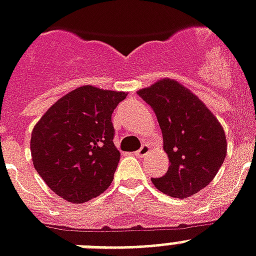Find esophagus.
<instances>
[{
	"label": "esophagus",
	"mask_w": 256,
	"mask_h": 256,
	"mask_svg": "<svg viewBox=\"0 0 256 256\" xmlns=\"http://www.w3.org/2000/svg\"><path fill=\"white\" fill-rule=\"evenodd\" d=\"M150 151H151V147H150L148 144H143V146L140 147L136 152H135V155L139 158H144L146 155H148Z\"/></svg>",
	"instance_id": "esophagus-1"
}]
</instances>
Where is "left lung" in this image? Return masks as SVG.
<instances>
[{
  "instance_id": "obj_1",
  "label": "left lung",
  "mask_w": 256,
  "mask_h": 256,
  "mask_svg": "<svg viewBox=\"0 0 256 256\" xmlns=\"http://www.w3.org/2000/svg\"><path fill=\"white\" fill-rule=\"evenodd\" d=\"M136 93L156 114L171 163L166 175L152 178L154 186L176 198L200 192L226 158L222 124L196 94L174 78H162Z\"/></svg>"
}]
</instances>
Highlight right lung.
I'll return each instance as SVG.
<instances>
[{
	"mask_svg": "<svg viewBox=\"0 0 256 256\" xmlns=\"http://www.w3.org/2000/svg\"><path fill=\"white\" fill-rule=\"evenodd\" d=\"M128 93L78 86L59 98L31 132L35 170L58 196L82 204L105 192L121 154L112 114Z\"/></svg>",
	"mask_w": 256,
	"mask_h": 256,
	"instance_id": "1",
	"label": "right lung"
}]
</instances>
